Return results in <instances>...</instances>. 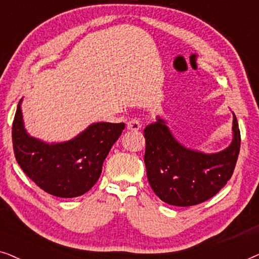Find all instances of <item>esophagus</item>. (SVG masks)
<instances>
[{
  "instance_id": "esophagus-1",
  "label": "esophagus",
  "mask_w": 259,
  "mask_h": 259,
  "mask_svg": "<svg viewBox=\"0 0 259 259\" xmlns=\"http://www.w3.org/2000/svg\"><path fill=\"white\" fill-rule=\"evenodd\" d=\"M140 122L138 121L137 119H131L128 122H127V128L131 131H139L140 130Z\"/></svg>"
}]
</instances>
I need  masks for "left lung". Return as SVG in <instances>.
I'll return each mask as SVG.
<instances>
[{"label": "left lung", "instance_id": "8db88e82", "mask_svg": "<svg viewBox=\"0 0 259 259\" xmlns=\"http://www.w3.org/2000/svg\"><path fill=\"white\" fill-rule=\"evenodd\" d=\"M233 140L226 150L205 154L182 146L158 119L144 130L145 166L148 183L162 201L192 206L215 196L235 171L240 148V131L233 115Z\"/></svg>", "mask_w": 259, "mask_h": 259}]
</instances>
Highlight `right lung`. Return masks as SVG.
<instances>
[{
	"label": "right lung",
	"mask_w": 259,
	"mask_h": 259,
	"mask_svg": "<svg viewBox=\"0 0 259 259\" xmlns=\"http://www.w3.org/2000/svg\"><path fill=\"white\" fill-rule=\"evenodd\" d=\"M20 104L13 121V148L17 164L28 178L60 198L79 197L90 191L125 123L97 122L67 143L51 145L28 136Z\"/></svg>",
	"instance_id": "add662e5"
}]
</instances>
